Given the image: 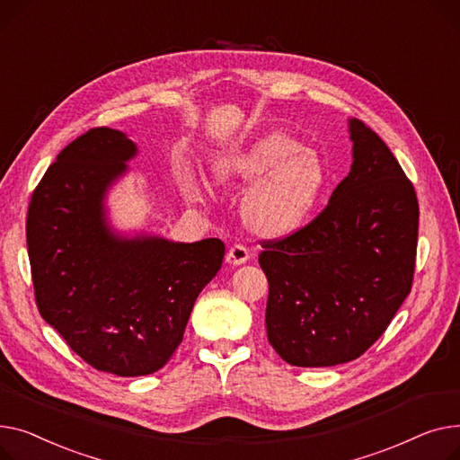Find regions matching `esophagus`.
<instances>
[{"instance_id": "1", "label": "esophagus", "mask_w": 460, "mask_h": 460, "mask_svg": "<svg viewBox=\"0 0 460 460\" xmlns=\"http://www.w3.org/2000/svg\"><path fill=\"white\" fill-rule=\"evenodd\" d=\"M249 258H251V252H249L247 247L234 245V247H230V251L226 254V263H230V265H243V263L249 261Z\"/></svg>"}]
</instances>
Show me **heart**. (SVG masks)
I'll list each match as a JSON object with an SVG mask.
<instances>
[{"label": "heart", "mask_w": 460, "mask_h": 460, "mask_svg": "<svg viewBox=\"0 0 460 460\" xmlns=\"http://www.w3.org/2000/svg\"><path fill=\"white\" fill-rule=\"evenodd\" d=\"M211 174L219 185H251L243 219L263 237L299 230L327 187V167L317 152L301 148L288 135L271 133L247 148L215 159Z\"/></svg>", "instance_id": "obj_1"}]
</instances>
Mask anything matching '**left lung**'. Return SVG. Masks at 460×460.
Returning a JSON list of instances; mask_svg holds the SVG:
<instances>
[{
	"label": "left lung",
	"instance_id": "8db88e82",
	"mask_svg": "<svg viewBox=\"0 0 460 460\" xmlns=\"http://www.w3.org/2000/svg\"><path fill=\"white\" fill-rule=\"evenodd\" d=\"M353 164L317 217L263 243L267 338L291 366L358 358L407 299L418 245V199L371 128L349 119Z\"/></svg>",
	"mask_w": 460,
	"mask_h": 460
}]
</instances>
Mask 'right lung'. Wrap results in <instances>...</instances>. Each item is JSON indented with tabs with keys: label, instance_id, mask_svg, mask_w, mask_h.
<instances>
[{
	"label": "right lung",
	"instance_id": "right-lung-1",
	"mask_svg": "<svg viewBox=\"0 0 460 460\" xmlns=\"http://www.w3.org/2000/svg\"><path fill=\"white\" fill-rule=\"evenodd\" d=\"M137 152L119 129H89L46 171L25 225L42 319L87 364L119 376L169 362L225 258L215 237L176 243L111 226L107 195Z\"/></svg>",
	"mask_w": 460,
	"mask_h": 460
}]
</instances>
